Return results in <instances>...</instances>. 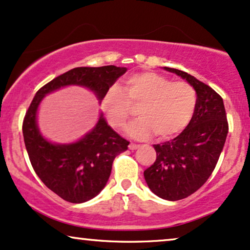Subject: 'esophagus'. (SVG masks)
<instances>
[{
  "mask_svg": "<svg viewBox=\"0 0 250 250\" xmlns=\"http://www.w3.org/2000/svg\"><path fill=\"white\" fill-rule=\"evenodd\" d=\"M138 147H140V145L138 144H135V143L129 144V148H130V150H136V148H138Z\"/></svg>",
  "mask_w": 250,
  "mask_h": 250,
  "instance_id": "1",
  "label": "esophagus"
}]
</instances>
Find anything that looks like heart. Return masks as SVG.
Wrapping results in <instances>:
<instances>
[{"mask_svg": "<svg viewBox=\"0 0 250 250\" xmlns=\"http://www.w3.org/2000/svg\"><path fill=\"white\" fill-rule=\"evenodd\" d=\"M131 106H140V119L127 128L131 138L146 140L156 134L159 140H169L191 121L196 91L187 82H172L152 71L137 72L127 77L123 90L109 87L102 100L109 125L118 129L125 127L132 115Z\"/></svg>", "mask_w": 250, "mask_h": 250, "instance_id": "obj_1", "label": "heart"}]
</instances>
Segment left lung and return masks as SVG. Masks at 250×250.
Masks as SVG:
<instances>
[{"mask_svg":"<svg viewBox=\"0 0 250 250\" xmlns=\"http://www.w3.org/2000/svg\"><path fill=\"white\" fill-rule=\"evenodd\" d=\"M166 71L180 76L196 91L191 121L170 142L153 145L157 159L144 170L150 190L167 201H179L200 189L217 165L229 125L222 97L194 76L174 68Z\"/></svg>","mask_w":250,"mask_h":250,"instance_id":"1","label":"left lung"}]
</instances>
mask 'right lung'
<instances>
[{"label":"right lung","mask_w":250,"mask_h":250,"mask_svg":"<svg viewBox=\"0 0 250 250\" xmlns=\"http://www.w3.org/2000/svg\"><path fill=\"white\" fill-rule=\"evenodd\" d=\"M127 68L78 67L59 76L34 96L23 122L25 147L37 175L47 188L70 203L92 200L105 188L113 160L128 148L129 142L113 130L103 113L96 125L71 143H53L41 134L38 109L47 94L65 86H82L102 103L104 94L125 74Z\"/></svg>","instance_id":"add662e5"}]
</instances>
